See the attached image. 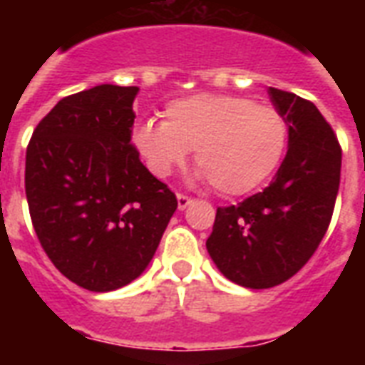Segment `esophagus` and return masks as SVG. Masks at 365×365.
Returning a JSON list of instances; mask_svg holds the SVG:
<instances>
[{
    "mask_svg": "<svg viewBox=\"0 0 365 365\" xmlns=\"http://www.w3.org/2000/svg\"><path fill=\"white\" fill-rule=\"evenodd\" d=\"M176 199H178V210H185V208L193 202V200L189 199L187 195H183V193H178Z\"/></svg>",
    "mask_w": 365,
    "mask_h": 365,
    "instance_id": "1",
    "label": "esophagus"
}]
</instances>
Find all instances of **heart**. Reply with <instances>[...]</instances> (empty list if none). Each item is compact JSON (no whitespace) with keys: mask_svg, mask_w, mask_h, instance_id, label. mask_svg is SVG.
<instances>
[{"mask_svg":"<svg viewBox=\"0 0 365 365\" xmlns=\"http://www.w3.org/2000/svg\"><path fill=\"white\" fill-rule=\"evenodd\" d=\"M286 121L269 106L240 96L195 94L165 108V123H138L132 143L155 176H170L195 149L200 176L217 193L237 197L254 191L282 159Z\"/></svg>","mask_w":365,"mask_h":365,"instance_id":"b5f03b06","label":"heart"}]
</instances>
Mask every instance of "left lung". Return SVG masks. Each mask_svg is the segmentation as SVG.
Returning <instances> with one entry per match:
<instances>
[{"mask_svg":"<svg viewBox=\"0 0 365 365\" xmlns=\"http://www.w3.org/2000/svg\"><path fill=\"white\" fill-rule=\"evenodd\" d=\"M288 125V151L261 193L217 208L206 250L223 277L252 289L278 286L311 259L334 214L341 148L312 102L269 87Z\"/></svg>","mask_w":365,"mask_h":365,"instance_id":"obj_1","label":"left lung"}]
</instances>
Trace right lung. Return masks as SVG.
<instances>
[{"instance_id": "right-lung-1", "label": "right lung", "mask_w": 365, "mask_h": 365, "mask_svg": "<svg viewBox=\"0 0 365 365\" xmlns=\"http://www.w3.org/2000/svg\"><path fill=\"white\" fill-rule=\"evenodd\" d=\"M140 88L98 85L66 96L26 149V199L45 254L88 292H113L153 259L176 195L130 143Z\"/></svg>"}]
</instances>
